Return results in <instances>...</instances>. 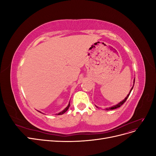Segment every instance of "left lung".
<instances>
[{
  "label": "left lung",
  "mask_w": 156,
  "mask_h": 156,
  "mask_svg": "<svg viewBox=\"0 0 156 156\" xmlns=\"http://www.w3.org/2000/svg\"><path fill=\"white\" fill-rule=\"evenodd\" d=\"M134 84H135V79H134ZM133 86H134V84H133ZM133 87L131 88V90H130V92H129V93L128 94V95H127V96H126V98L124 99V100H123V101H122L121 102H120L119 104H117V105H115V106H113V107H109V108H107L106 109H107V111H108V110H112V109H115V108H119V107H120L121 105H122L124 104V103L126 102V101L127 100V98L129 97V94H130V93H131V90H132V89H133Z\"/></svg>",
  "instance_id": "8db88e82"
}]
</instances>
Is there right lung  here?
<instances>
[{"label":"right lung","mask_w":156,"mask_h":156,"mask_svg":"<svg viewBox=\"0 0 156 156\" xmlns=\"http://www.w3.org/2000/svg\"><path fill=\"white\" fill-rule=\"evenodd\" d=\"M69 106H70V104H69H69H68V105L67 106V107L66 108L64 111H62V112H60V113H58V114H57V115H62V114H64V112H66V111H68V108H69ZM39 112H40V111H39Z\"/></svg>","instance_id":"add662e5"}]
</instances>
